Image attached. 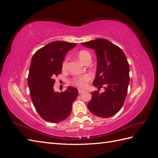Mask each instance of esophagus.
<instances>
[{
    "label": "esophagus",
    "instance_id": "1",
    "mask_svg": "<svg viewBox=\"0 0 158 158\" xmlns=\"http://www.w3.org/2000/svg\"><path fill=\"white\" fill-rule=\"evenodd\" d=\"M84 92V89H78V93H79V94H82V93H83Z\"/></svg>",
    "mask_w": 158,
    "mask_h": 158
}]
</instances>
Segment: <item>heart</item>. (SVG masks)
<instances>
[{
	"instance_id": "obj_1",
	"label": "heart",
	"mask_w": 158,
	"mask_h": 158,
	"mask_svg": "<svg viewBox=\"0 0 158 158\" xmlns=\"http://www.w3.org/2000/svg\"><path fill=\"white\" fill-rule=\"evenodd\" d=\"M78 58L79 60L84 64H87L88 63H90L91 60H92V55H91L90 52L87 50H80L77 53ZM67 59L64 60L62 64V67L64 69L67 65ZM92 76L90 74H85L78 77H76L73 78L71 81V83L76 85V86L80 88H84L86 86L87 82L92 79Z\"/></svg>"
}]
</instances>
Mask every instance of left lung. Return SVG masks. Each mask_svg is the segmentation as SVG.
<instances>
[{
  "label": "left lung",
  "mask_w": 158,
  "mask_h": 158,
  "mask_svg": "<svg viewBox=\"0 0 158 158\" xmlns=\"http://www.w3.org/2000/svg\"><path fill=\"white\" fill-rule=\"evenodd\" d=\"M95 51L98 58L96 76L93 84L98 89L105 85V92H92L88 104L90 112L99 117L114 115L123 107L129 84V64L123 50L107 40L99 39L82 43Z\"/></svg>",
  "instance_id": "8db88e82"
}]
</instances>
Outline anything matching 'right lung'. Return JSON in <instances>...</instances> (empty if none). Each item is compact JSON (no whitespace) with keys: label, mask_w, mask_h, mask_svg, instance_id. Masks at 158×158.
Here are the masks:
<instances>
[{"label":"right lung","mask_w":158,"mask_h":158,"mask_svg":"<svg viewBox=\"0 0 158 158\" xmlns=\"http://www.w3.org/2000/svg\"><path fill=\"white\" fill-rule=\"evenodd\" d=\"M76 45L66 41H53L37 50L30 66L27 84L30 98L36 111L45 121L56 123L64 121L72 111L78 89L69 86L64 92L56 93L55 76L62 73L66 52Z\"/></svg>","instance_id":"add662e5"}]
</instances>
